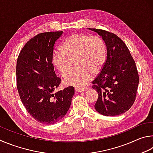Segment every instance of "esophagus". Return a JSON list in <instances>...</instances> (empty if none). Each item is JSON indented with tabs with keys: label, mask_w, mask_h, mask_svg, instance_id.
Segmentation results:
<instances>
[{
	"label": "esophagus",
	"mask_w": 153,
	"mask_h": 153,
	"mask_svg": "<svg viewBox=\"0 0 153 153\" xmlns=\"http://www.w3.org/2000/svg\"><path fill=\"white\" fill-rule=\"evenodd\" d=\"M88 89L87 88H82V89H80V88H75V91L76 92H82V91H87Z\"/></svg>",
	"instance_id": "obj_1"
}]
</instances>
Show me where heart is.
<instances>
[{
  "label": "heart",
  "mask_w": 153,
  "mask_h": 153,
  "mask_svg": "<svg viewBox=\"0 0 153 153\" xmlns=\"http://www.w3.org/2000/svg\"><path fill=\"white\" fill-rule=\"evenodd\" d=\"M60 52L52 56V62L62 76L71 74L64 79L66 85L83 87L91 77L102 71L107 57L105 42L99 36L73 34L64 40L60 47Z\"/></svg>",
  "instance_id": "b5f03b06"
}]
</instances>
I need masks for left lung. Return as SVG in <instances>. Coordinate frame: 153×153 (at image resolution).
Instances as JSON below:
<instances>
[{"label": "left lung", "mask_w": 153, "mask_h": 153, "mask_svg": "<svg viewBox=\"0 0 153 153\" xmlns=\"http://www.w3.org/2000/svg\"><path fill=\"white\" fill-rule=\"evenodd\" d=\"M102 37L107 58L102 71L92 82L98 93L96 111L105 116H116L129 109L136 100L139 76L136 63L126 45L116 34L91 29Z\"/></svg>", "instance_id": "obj_1"}]
</instances>
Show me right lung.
<instances>
[{"label": "right lung", "mask_w": 153, "mask_h": 153, "mask_svg": "<svg viewBox=\"0 0 153 153\" xmlns=\"http://www.w3.org/2000/svg\"><path fill=\"white\" fill-rule=\"evenodd\" d=\"M63 31L37 34L26 43L17 61V86L28 113L44 124L58 122L66 114L74 94L68 87L53 94L60 84L52 64L53 45Z\"/></svg>", "instance_id": "obj_1"}]
</instances>
